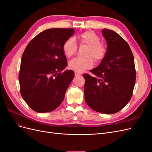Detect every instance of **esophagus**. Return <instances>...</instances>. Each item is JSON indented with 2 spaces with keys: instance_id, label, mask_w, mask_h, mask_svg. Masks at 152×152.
Listing matches in <instances>:
<instances>
[{
  "instance_id": "obj_1",
  "label": "esophagus",
  "mask_w": 152,
  "mask_h": 152,
  "mask_svg": "<svg viewBox=\"0 0 152 152\" xmlns=\"http://www.w3.org/2000/svg\"><path fill=\"white\" fill-rule=\"evenodd\" d=\"M74 74L75 76H77V75H81L82 73L80 72H77V71H75L74 72Z\"/></svg>"
}]
</instances>
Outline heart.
Here are the masks:
<instances>
[{"label":"heart","instance_id":"b5f03b06","mask_svg":"<svg viewBox=\"0 0 152 152\" xmlns=\"http://www.w3.org/2000/svg\"><path fill=\"white\" fill-rule=\"evenodd\" d=\"M80 44H85L89 46L85 58H76L69 62V67L72 70L82 72L93 67L94 59L96 61H101L104 58L107 53V45L100 42V37L95 32L88 30L83 32L79 36ZM64 54L68 58L75 55L77 50V44L74 38L70 37L66 39L63 44Z\"/></svg>","mask_w":152,"mask_h":152}]
</instances>
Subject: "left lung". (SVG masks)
Returning a JSON list of instances; mask_svg holds the SVG:
<instances>
[{"label":"left lung","instance_id":"left-lung-1","mask_svg":"<svg viewBox=\"0 0 152 152\" xmlns=\"http://www.w3.org/2000/svg\"><path fill=\"white\" fill-rule=\"evenodd\" d=\"M107 53L100 65L85 79V101L96 112L113 114L122 110L131 99L136 82L134 56L126 41L113 30L104 28Z\"/></svg>","mask_w":152,"mask_h":152}]
</instances>
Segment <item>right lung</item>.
I'll return each instance as SVG.
<instances>
[{"label":"right lung","mask_w":152,"mask_h":152,"mask_svg":"<svg viewBox=\"0 0 152 152\" xmlns=\"http://www.w3.org/2000/svg\"><path fill=\"white\" fill-rule=\"evenodd\" d=\"M73 28H49L40 32L27 45L22 55L19 82L22 98L39 113L52 112L61 104L74 78L67 65L63 44Z\"/></svg>","instance_id":"right-lung-1"}]
</instances>
